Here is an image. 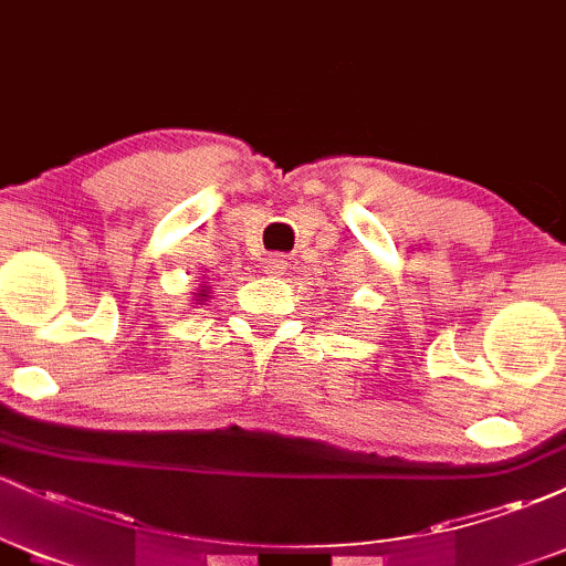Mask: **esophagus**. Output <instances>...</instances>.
I'll return each mask as SVG.
<instances>
[{"label":"esophagus","instance_id":"34e87169","mask_svg":"<svg viewBox=\"0 0 566 566\" xmlns=\"http://www.w3.org/2000/svg\"><path fill=\"white\" fill-rule=\"evenodd\" d=\"M263 271L269 276H282L287 271V258L284 255H269L263 261Z\"/></svg>","mask_w":566,"mask_h":566}]
</instances>
